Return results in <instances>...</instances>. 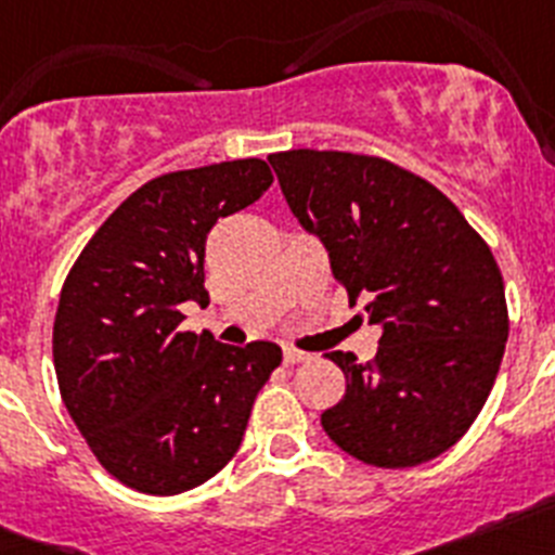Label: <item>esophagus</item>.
<instances>
[{
	"mask_svg": "<svg viewBox=\"0 0 555 555\" xmlns=\"http://www.w3.org/2000/svg\"><path fill=\"white\" fill-rule=\"evenodd\" d=\"M283 361L286 364H302V361H311V356L302 350H294V347H283Z\"/></svg>",
	"mask_w": 555,
	"mask_h": 555,
	"instance_id": "34e87169",
	"label": "esophagus"
}]
</instances>
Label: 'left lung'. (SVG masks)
I'll use <instances>...</instances> for the list:
<instances>
[{
  "label": "left lung",
  "mask_w": 555,
  "mask_h": 555,
  "mask_svg": "<svg viewBox=\"0 0 555 555\" xmlns=\"http://www.w3.org/2000/svg\"><path fill=\"white\" fill-rule=\"evenodd\" d=\"M288 208L320 235L350 306L380 327L372 361L331 352L347 391L322 428L384 469L453 448L487 403L508 338L503 274L459 208L414 171L375 155H269Z\"/></svg>",
  "instance_id": "obj_1"
}]
</instances>
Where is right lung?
Returning a JSON list of instances; mask_svg holds the SVG:
<instances>
[{"label":"right lung","mask_w":555,"mask_h":555,"mask_svg":"<svg viewBox=\"0 0 555 555\" xmlns=\"http://www.w3.org/2000/svg\"><path fill=\"white\" fill-rule=\"evenodd\" d=\"M272 185L261 158L150 180L80 253L57 302L61 397L102 467L144 494L199 487L235 455L281 347L222 345L180 331L183 302H208L205 238Z\"/></svg>","instance_id":"1"}]
</instances>
